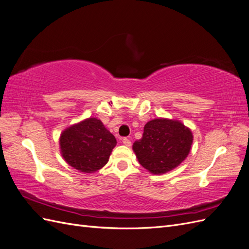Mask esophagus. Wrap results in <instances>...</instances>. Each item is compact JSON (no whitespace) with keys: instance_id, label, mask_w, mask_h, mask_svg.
Instances as JSON below:
<instances>
[{"instance_id":"obj_1","label":"esophagus","mask_w":249,"mask_h":249,"mask_svg":"<svg viewBox=\"0 0 249 249\" xmlns=\"http://www.w3.org/2000/svg\"><path fill=\"white\" fill-rule=\"evenodd\" d=\"M123 143H124V145H125V146H131V144H132V142L130 141V139H127V138H124L123 139Z\"/></svg>"}]
</instances>
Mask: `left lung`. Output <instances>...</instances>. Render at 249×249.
Returning a JSON list of instances; mask_svg holds the SVG:
<instances>
[{
	"label": "left lung",
	"mask_w": 249,
	"mask_h": 249,
	"mask_svg": "<svg viewBox=\"0 0 249 249\" xmlns=\"http://www.w3.org/2000/svg\"><path fill=\"white\" fill-rule=\"evenodd\" d=\"M192 142L191 130L179 120L155 118L144 125L143 136L134 142L133 150L152 175H163L186 159Z\"/></svg>",
	"instance_id": "obj_1"
}]
</instances>
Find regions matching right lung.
Returning a JSON list of instances; mask_svg holds the SVG:
<instances>
[{"label":"right lung","mask_w":249,"mask_h":249,"mask_svg":"<svg viewBox=\"0 0 249 249\" xmlns=\"http://www.w3.org/2000/svg\"><path fill=\"white\" fill-rule=\"evenodd\" d=\"M116 139L100 119L86 118L61 133L60 153L64 161L81 172L92 173L109 161Z\"/></svg>","instance_id":"right-lung-1"}]
</instances>
